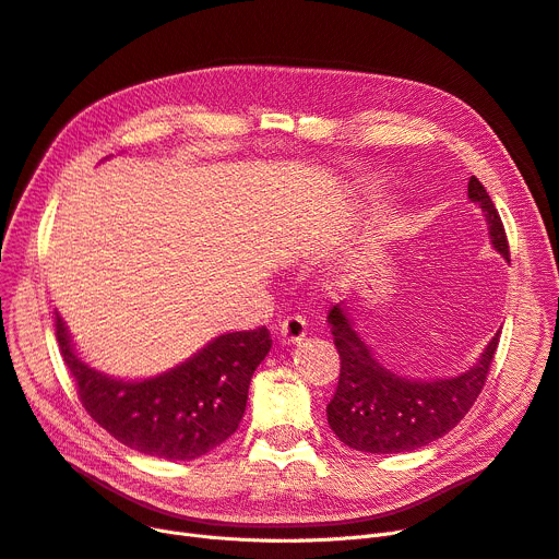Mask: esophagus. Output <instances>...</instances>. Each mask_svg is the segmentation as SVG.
I'll return each mask as SVG.
<instances>
[{
	"mask_svg": "<svg viewBox=\"0 0 559 559\" xmlns=\"http://www.w3.org/2000/svg\"><path fill=\"white\" fill-rule=\"evenodd\" d=\"M281 341L287 345H297L306 336V320L301 316H290L278 324Z\"/></svg>",
	"mask_w": 559,
	"mask_h": 559,
	"instance_id": "esophagus-1",
	"label": "esophagus"
}]
</instances>
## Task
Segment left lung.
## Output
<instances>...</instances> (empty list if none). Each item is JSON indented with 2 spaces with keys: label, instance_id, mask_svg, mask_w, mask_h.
Wrapping results in <instances>:
<instances>
[{
  "label": "left lung",
  "instance_id": "1",
  "mask_svg": "<svg viewBox=\"0 0 559 559\" xmlns=\"http://www.w3.org/2000/svg\"><path fill=\"white\" fill-rule=\"evenodd\" d=\"M467 198L484 212L492 248L509 260L502 218L477 177H469ZM326 322L341 357V378L332 403L326 405V421L343 444L366 453L415 451L447 436L479 399L500 343L498 332L477 364L461 376L409 380L376 357L357 334L343 301L329 311Z\"/></svg>",
  "mask_w": 559,
  "mask_h": 559
}]
</instances>
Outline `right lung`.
<instances>
[{
    "label": "right lung",
    "instance_id": "obj_1",
    "mask_svg": "<svg viewBox=\"0 0 559 559\" xmlns=\"http://www.w3.org/2000/svg\"><path fill=\"white\" fill-rule=\"evenodd\" d=\"M57 343L90 417L115 440L168 461H193L239 428L248 384L272 338L264 326L216 336L193 357L160 376L121 380L100 373L75 353L61 316Z\"/></svg>",
    "mask_w": 559,
    "mask_h": 559
}]
</instances>
